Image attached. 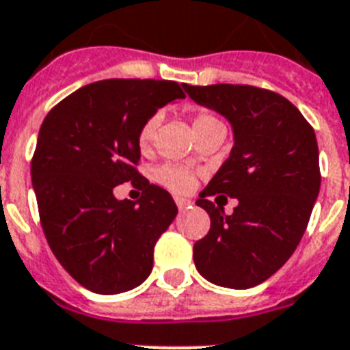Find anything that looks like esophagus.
<instances>
[{
  "label": "esophagus",
  "instance_id": "obj_1",
  "mask_svg": "<svg viewBox=\"0 0 350 350\" xmlns=\"http://www.w3.org/2000/svg\"><path fill=\"white\" fill-rule=\"evenodd\" d=\"M174 201H176V204H178V208H180V210L189 208L190 204H192V201L185 200V198H174Z\"/></svg>",
  "mask_w": 350,
  "mask_h": 350
}]
</instances>
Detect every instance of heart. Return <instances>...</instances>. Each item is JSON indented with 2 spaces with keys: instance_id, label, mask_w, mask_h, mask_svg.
Segmentation results:
<instances>
[{
  "instance_id": "b5f03b06",
  "label": "heart",
  "mask_w": 350,
  "mask_h": 350,
  "mask_svg": "<svg viewBox=\"0 0 350 350\" xmlns=\"http://www.w3.org/2000/svg\"><path fill=\"white\" fill-rule=\"evenodd\" d=\"M160 124V118L158 116H150L149 120H146V124L140 127L138 131V146L140 149H147L150 146V142L154 138V131ZM223 126L217 116H214L208 111H200L194 118V133H201L204 129H210V127ZM156 181H160L161 185H165L167 189L176 190V192H185L189 190L192 185H194V174L190 172L189 169L178 165H161L154 170Z\"/></svg>"
}]
</instances>
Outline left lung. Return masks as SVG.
<instances>
[{"label":"left lung","instance_id":"left-lung-1","mask_svg":"<svg viewBox=\"0 0 350 350\" xmlns=\"http://www.w3.org/2000/svg\"><path fill=\"white\" fill-rule=\"evenodd\" d=\"M187 95L224 116L234 147L196 201L210 230L194 244V264L215 286L248 289L282 268L308 228L320 192L318 144L302 113L278 93L239 84L189 86ZM238 200L234 214L208 200Z\"/></svg>","mask_w":350,"mask_h":350}]
</instances>
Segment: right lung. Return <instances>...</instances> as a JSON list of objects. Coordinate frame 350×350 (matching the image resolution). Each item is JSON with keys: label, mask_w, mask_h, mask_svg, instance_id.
Wrapping results in <instances>:
<instances>
[{"label": "right lung", "mask_w": 350, "mask_h": 350, "mask_svg": "<svg viewBox=\"0 0 350 350\" xmlns=\"http://www.w3.org/2000/svg\"><path fill=\"white\" fill-rule=\"evenodd\" d=\"M178 98L185 93L172 81H98L59 102L39 129L32 187L42 232L62 268L93 293L140 286L178 214L172 196L135 169L140 127ZM126 180L139 181L140 202L116 200Z\"/></svg>", "instance_id": "right-lung-1"}]
</instances>
